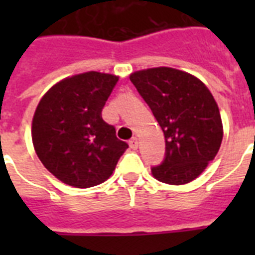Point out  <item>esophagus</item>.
Masks as SVG:
<instances>
[{
  "instance_id": "34e87169",
  "label": "esophagus",
  "mask_w": 255,
  "mask_h": 255,
  "mask_svg": "<svg viewBox=\"0 0 255 255\" xmlns=\"http://www.w3.org/2000/svg\"><path fill=\"white\" fill-rule=\"evenodd\" d=\"M129 147H131L132 149H137V147H139V140H137V137H132V139L129 140Z\"/></svg>"
}]
</instances>
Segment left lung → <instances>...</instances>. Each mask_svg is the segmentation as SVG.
<instances>
[{"label":"left lung","mask_w":255,"mask_h":255,"mask_svg":"<svg viewBox=\"0 0 255 255\" xmlns=\"http://www.w3.org/2000/svg\"><path fill=\"white\" fill-rule=\"evenodd\" d=\"M129 79L153 112L165 137V160L152 176L169 185L193 181L216 157L224 127L212 92L197 77L172 69L135 71Z\"/></svg>","instance_id":"1"}]
</instances>
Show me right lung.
Listing matches in <instances>:
<instances>
[{
    "label": "right lung",
    "instance_id": "1",
    "mask_svg": "<svg viewBox=\"0 0 255 255\" xmlns=\"http://www.w3.org/2000/svg\"><path fill=\"white\" fill-rule=\"evenodd\" d=\"M118 75L87 71L67 77L47 90L31 123L35 153L50 173L67 185L91 188L104 182L128 144L102 110Z\"/></svg>",
    "mask_w": 255,
    "mask_h": 255
}]
</instances>
